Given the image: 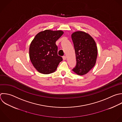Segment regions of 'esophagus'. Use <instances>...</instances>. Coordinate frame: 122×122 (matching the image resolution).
I'll return each mask as SVG.
<instances>
[{
  "instance_id": "1",
  "label": "esophagus",
  "mask_w": 122,
  "mask_h": 122,
  "mask_svg": "<svg viewBox=\"0 0 122 122\" xmlns=\"http://www.w3.org/2000/svg\"><path fill=\"white\" fill-rule=\"evenodd\" d=\"M62 58H63V60H65L66 59V57L65 56H64L62 57Z\"/></svg>"
}]
</instances>
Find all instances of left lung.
Instances as JSON below:
<instances>
[{"label":"left lung","instance_id":"left-lung-1","mask_svg":"<svg viewBox=\"0 0 122 122\" xmlns=\"http://www.w3.org/2000/svg\"><path fill=\"white\" fill-rule=\"evenodd\" d=\"M73 43L76 65L72 70L77 74H87L95 65L97 57L95 41L88 33L78 31L71 34Z\"/></svg>","mask_w":122,"mask_h":122}]
</instances>
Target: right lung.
Listing matches in <instances>:
<instances>
[{
    "label": "right lung",
    "mask_w": 122,
    "mask_h": 122,
    "mask_svg": "<svg viewBox=\"0 0 122 122\" xmlns=\"http://www.w3.org/2000/svg\"><path fill=\"white\" fill-rule=\"evenodd\" d=\"M63 33L60 30H46L38 33L31 41L29 49L30 58L39 72L45 74L54 72L62 61V57L58 55L56 41Z\"/></svg>",
    "instance_id": "add662e5"
}]
</instances>
